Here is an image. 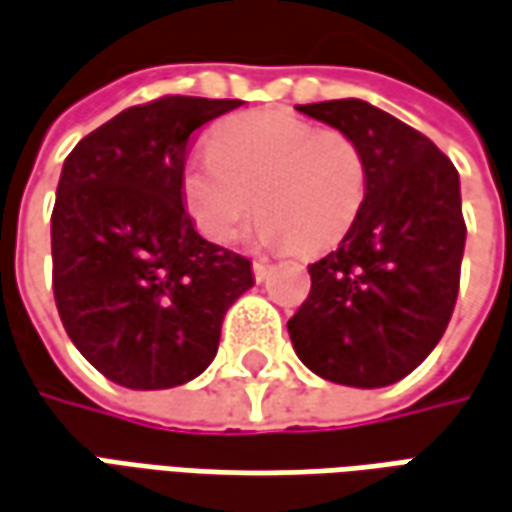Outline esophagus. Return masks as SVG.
Segmentation results:
<instances>
[{
  "mask_svg": "<svg viewBox=\"0 0 512 512\" xmlns=\"http://www.w3.org/2000/svg\"><path fill=\"white\" fill-rule=\"evenodd\" d=\"M267 273H270V264L253 262V278H256V281H264V278H267Z\"/></svg>",
  "mask_w": 512,
  "mask_h": 512,
  "instance_id": "34e87169",
  "label": "esophagus"
}]
</instances>
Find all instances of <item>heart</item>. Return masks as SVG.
Wrapping results in <instances>:
<instances>
[{"mask_svg": "<svg viewBox=\"0 0 512 512\" xmlns=\"http://www.w3.org/2000/svg\"><path fill=\"white\" fill-rule=\"evenodd\" d=\"M368 161L348 133L284 111L228 122L183 172V203L217 245L234 242L256 211L264 245L312 256L334 248L357 222Z\"/></svg>", "mask_w": 512, "mask_h": 512, "instance_id": "heart-1", "label": "heart"}]
</instances>
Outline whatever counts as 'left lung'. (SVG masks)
I'll list each match as a JSON object with an SVG mask.
<instances>
[{"mask_svg": "<svg viewBox=\"0 0 512 512\" xmlns=\"http://www.w3.org/2000/svg\"><path fill=\"white\" fill-rule=\"evenodd\" d=\"M348 133L368 192L340 248L309 264L312 290L287 329L306 368L348 387H387L449 326L465 248L460 175L435 144L365 100L298 105Z\"/></svg>", "mask_w": 512, "mask_h": 512, "instance_id": "obj_1", "label": "left lung"}]
</instances>
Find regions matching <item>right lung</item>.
<instances>
[{
  "label": "right lung",
  "instance_id": "1",
  "mask_svg": "<svg viewBox=\"0 0 512 512\" xmlns=\"http://www.w3.org/2000/svg\"><path fill=\"white\" fill-rule=\"evenodd\" d=\"M242 100L161 97L80 139L52 209V290L63 329L130 390L192 382L217 357L250 262L195 231L183 167L197 130Z\"/></svg>",
  "mask_w": 512,
  "mask_h": 512
}]
</instances>
